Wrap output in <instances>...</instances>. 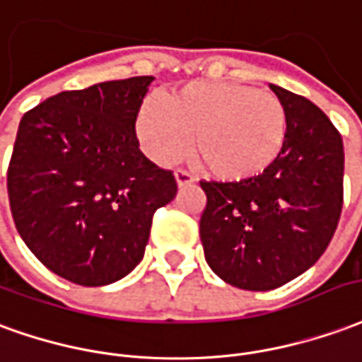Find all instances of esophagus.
Instances as JSON below:
<instances>
[{
    "label": "esophagus",
    "instance_id": "1",
    "mask_svg": "<svg viewBox=\"0 0 362 362\" xmlns=\"http://www.w3.org/2000/svg\"><path fill=\"white\" fill-rule=\"evenodd\" d=\"M175 181L179 187H187L193 183L194 177L189 171H185V169H175Z\"/></svg>",
    "mask_w": 362,
    "mask_h": 362
}]
</instances>
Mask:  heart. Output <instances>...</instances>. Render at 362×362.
<instances>
[{"instance_id":"obj_1","label":"heart","mask_w":362,"mask_h":362,"mask_svg":"<svg viewBox=\"0 0 362 362\" xmlns=\"http://www.w3.org/2000/svg\"><path fill=\"white\" fill-rule=\"evenodd\" d=\"M146 153L161 165L189 150L210 175L245 181L265 173L284 152L288 117L283 101L269 91L230 81H193L146 101L136 119Z\"/></svg>"}]
</instances>
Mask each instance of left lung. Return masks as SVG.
<instances>
[{
  "instance_id": "left-lung-1",
  "label": "left lung",
  "mask_w": 362,
  "mask_h": 362,
  "mask_svg": "<svg viewBox=\"0 0 362 362\" xmlns=\"http://www.w3.org/2000/svg\"><path fill=\"white\" fill-rule=\"evenodd\" d=\"M288 117L284 152L245 181H201V242L210 269L243 291H273L308 271L343 206V140L316 105L271 86Z\"/></svg>"
}]
</instances>
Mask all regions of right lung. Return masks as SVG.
<instances>
[{"instance_id": "obj_1", "label": "right lung", "mask_w": 362, "mask_h": 362, "mask_svg": "<svg viewBox=\"0 0 362 362\" xmlns=\"http://www.w3.org/2000/svg\"><path fill=\"white\" fill-rule=\"evenodd\" d=\"M152 76L62 91L25 112L7 169L13 220L52 273L81 286L127 276L144 257L173 171L138 148L136 117Z\"/></svg>"}]
</instances>
